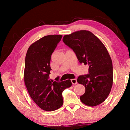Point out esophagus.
I'll list each match as a JSON object with an SVG mask.
<instances>
[{
    "label": "esophagus",
    "instance_id": "esophagus-1",
    "mask_svg": "<svg viewBox=\"0 0 130 130\" xmlns=\"http://www.w3.org/2000/svg\"><path fill=\"white\" fill-rule=\"evenodd\" d=\"M71 81L73 85H75L77 84V80L76 78H72V79H71Z\"/></svg>",
    "mask_w": 130,
    "mask_h": 130
}]
</instances>
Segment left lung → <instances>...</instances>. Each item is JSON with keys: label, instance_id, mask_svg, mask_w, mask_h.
Returning a JSON list of instances; mask_svg holds the SVG:
<instances>
[{"label": "left lung", "instance_id": "8db88e82", "mask_svg": "<svg viewBox=\"0 0 130 130\" xmlns=\"http://www.w3.org/2000/svg\"><path fill=\"white\" fill-rule=\"evenodd\" d=\"M63 41L73 49L80 63L89 66V74L80 75L77 79L86 88L80 96L81 102L92 107L103 103L111 92L113 76L112 60L105 46L87 30L65 35Z\"/></svg>", "mask_w": 130, "mask_h": 130}]
</instances>
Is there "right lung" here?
Instances as JSON below:
<instances>
[{"instance_id":"obj_1","label":"right lung","mask_w":130,"mask_h":130,"mask_svg":"<svg viewBox=\"0 0 130 130\" xmlns=\"http://www.w3.org/2000/svg\"><path fill=\"white\" fill-rule=\"evenodd\" d=\"M62 35H48L31 44L25 56L24 82L30 97L41 109L53 111L63 103L62 92L72 86L70 80L51 81V56Z\"/></svg>"}]
</instances>
